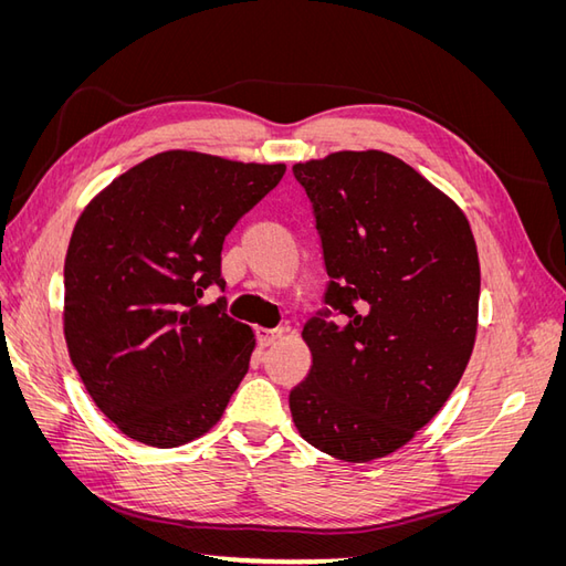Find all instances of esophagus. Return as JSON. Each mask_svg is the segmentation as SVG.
<instances>
[{
    "label": "esophagus",
    "instance_id": "34e87169",
    "mask_svg": "<svg viewBox=\"0 0 566 566\" xmlns=\"http://www.w3.org/2000/svg\"><path fill=\"white\" fill-rule=\"evenodd\" d=\"M281 335V331H256V342H260V347H271Z\"/></svg>",
    "mask_w": 566,
    "mask_h": 566
}]
</instances>
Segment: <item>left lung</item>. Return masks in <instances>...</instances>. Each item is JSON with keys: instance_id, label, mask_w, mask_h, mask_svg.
I'll list each match as a JSON object with an SVG mask.
<instances>
[{"instance_id": "left-lung-1", "label": "left lung", "mask_w": 566, "mask_h": 566, "mask_svg": "<svg viewBox=\"0 0 566 566\" xmlns=\"http://www.w3.org/2000/svg\"><path fill=\"white\" fill-rule=\"evenodd\" d=\"M293 175L331 281L304 323L312 368L290 389V413L323 453L385 458L465 373L482 283L474 238L458 205L389 153L342 150Z\"/></svg>"}]
</instances>
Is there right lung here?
<instances>
[{
  "label": "right lung",
  "instance_id": "1",
  "mask_svg": "<svg viewBox=\"0 0 566 566\" xmlns=\"http://www.w3.org/2000/svg\"><path fill=\"white\" fill-rule=\"evenodd\" d=\"M285 175L158 153L104 188L65 254V342L90 397L127 437L175 449L221 418L254 337L227 314L224 238Z\"/></svg>",
  "mask_w": 566,
  "mask_h": 566
}]
</instances>
